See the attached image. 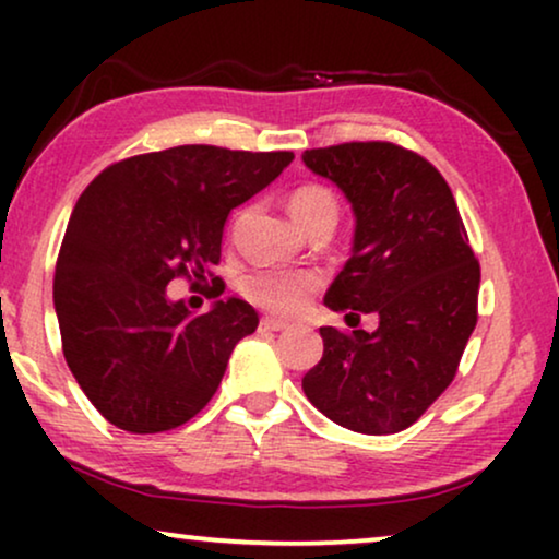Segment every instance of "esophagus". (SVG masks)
Wrapping results in <instances>:
<instances>
[{
    "instance_id": "34e87169",
    "label": "esophagus",
    "mask_w": 559,
    "mask_h": 559,
    "mask_svg": "<svg viewBox=\"0 0 559 559\" xmlns=\"http://www.w3.org/2000/svg\"><path fill=\"white\" fill-rule=\"evenodd\" d=\"M287 325H289L287 320H277V318H262V323H259L262 331H285Z\"/></svg>"
}]
</instances>
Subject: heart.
<instances>
[{
	"instance_id": "1",
	"label": "heart",
	"mask_w": 559,
	"mask_h": 559,
	"mask_svg": "<svg viewBox=\"0 0 559 559\" xmlns=\"http://www.w3.org/2000/svg\"><path fill=\"white\" fill-rule=\"evenodd\" d=\"M289 213H293L297 226L305 228L312 221L338 218V201L323 186H302L289 195ZM318 287V274L289 270H257L241 282V293L251 302L270 312H277V316H295Z\"/></svg>"
}]
</instances>
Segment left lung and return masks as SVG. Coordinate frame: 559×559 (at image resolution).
<instances>
[{"instance_id": "obj_1", "label": "left lung", "mask_w": 559, "mask_h": 559, "mask_svg": "<svg viewBox=\"0 0 559 559\" xmlns=\"http://www.w3.org/2000/svg\"><path fill=\"white\" fill-rule=\"evenodd\" d=\"M302 163L335 182L356 216L325 305L379 316L373 333L320 328L323 358L302 392L354 432L407 430L450 386L478 320L480 266L455 198L425 157L392 142L305 150Z\"/></svg>"}]
</instances>
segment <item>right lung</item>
I'll list each match as a JSON object with an SVG mask.
<instances>
[{"instance_id":"1","label":"right lung","mask_w":559,"mask_h":559,"mask_svg":"<svg viewBox=\"0 0 559 559\" xmlns=\"http://www.w3.org/2000/svg\"><path fill=\"white\" fill-rule=\"evenodd\" d=\"M293 159L182 144L114 163L81 193L52 302L68 369L119 430H173L216 394L234 346L257 331V310L226 297L193 316L167 297V285L180 274L205 280L228 213Z\"/></svg>"}]
</instances>
